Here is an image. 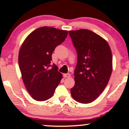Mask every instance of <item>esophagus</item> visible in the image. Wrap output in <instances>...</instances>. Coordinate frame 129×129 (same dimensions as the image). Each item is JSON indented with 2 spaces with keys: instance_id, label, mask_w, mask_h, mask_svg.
I'll list each match as a JSON object with an SVG mask.
<instances>
[{
  "instance_id": "1",
  "label": "esophagus",
  "mask_w": 129,
  "mask_h": 129,
  "mask_svg": "<svg viewBox=\"0 0 129 129\" xmlns=\"http://www.w3.org/2000/svg\"><path fill=\"white\" fill-rule=\"evenodd\" d=\"M63 76H64V77H66V78H69V77H70L71 75H70V73H66L63 75Z\"/></svg>"
}]
</instances>
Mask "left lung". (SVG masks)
I'll return each mask as SVG.
<instances>
[{"label":"left lung","mask_w":129,"mask_h":129,"mask_svg":"<svg viewBox=\"0 0 129 129\" xmlns=\"http://www.w3.org/2000/svg\"><path fill=\"white\" fill-rule=\"evenodd\" d=\"M69 34L77 53L71 95L79 103H91L103 92L110 79L112 51L106 40L89 30L69 31Z\"/></svg>","instance_id":"8db88e82"}]
</instances>
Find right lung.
Returning <instances> with one entry per match:
<instances>
[{
    "mask_svg": "<svg viewBox=\"0 0 129 129\" xmlns=\"http://www.w3.org/2000/svg\"><path fill=\"white\" fill-rule=\"evenodd\" d=\"M68 33L52 27H39L26 38L20 47L18 61L23 82L35 100L50 99L62 79L57 66L51 65L52 54Z\"/></svg>",
    "mask_w": 129,
    "mask_h": 129,
    "instance_id": "1",
    "label": "right lung"
}]
</instances>
